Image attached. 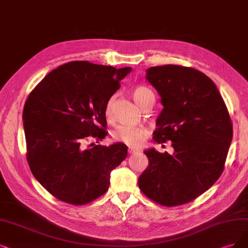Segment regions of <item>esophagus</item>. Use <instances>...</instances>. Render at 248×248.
I'll return each instance as SVG.
<instances>
[{"instance_id":"34e87169","label":"esophagus","mask_w":248,"mask_h":248,"mask_svg":"<svg viewBox=\"0 0 248 248\" xmlns=\"http://www.w3.org/2000/svg\"><path fill=\"white\" fill-rule=\"evenodd\" d=\"M129 154H134V153H137L139 152V149L138 148H134V147H129Z\"/></svg>"}]
</instances>
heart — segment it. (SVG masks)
I'll return each instance as SVG.
<instances>
[{"mask_svg": "<svg viewBox=\"0 0 248 248\" xmlns=\"http://www.w3.org/2000/svg\"><path fill=\"white\" fill-rule=\"evenodd\" d=\"M132 96L135 102L141 108L148 102L151 98H154L152 91L144 86L135 87L132 91ZM104 114L107 119H111L113 116V97L109 98L104 107ZM146 137V130L142 126H131L122 124L118 125L112 132L114 141L124 143L130 146L139 145Z\"/></svg>", "mask_w": 248, "mask_h": 248, "instance_id": "heart-1", "label": "heart"}]
</instances>
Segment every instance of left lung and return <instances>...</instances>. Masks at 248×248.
<instances>
[{"instance_id": "8db88e82", "label": "left lung", "mask_w": 248, "mask_h": 248, "mask_svg": "<svg viewBox=\"0 0 248 248\" xmlns=\"http://www.w3.org/2000/svg\"><path fill=\"white\" fill-rule=\"evenodd\" d=\"M163 109L153 140L172 142L173 154L144 151L149 166L138 179L143 193L163 206L196 199L222 175L233 125L215 82L192 67L168 64L147 70Z\"/></svg>"}]
</instances>
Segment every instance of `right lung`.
<instances>
[{
  "mask_svg": "<svg viewBox=\"0 0 248 248\" xmlns=\"http://www.w3.org/2000/svg\"><path fill=\"white\" fill-rule=\"evenodd\" d=\"M131 70L68 62L46 76L27 97L22 114L26 159L55 198L84 205L108 190L110 172L126 157V146L86 145L107 136L105 104Z\"/></svg>",
  "mask_w": 248,
  "mask_h": 248,
  "instance_id": "1",
  "label": "right lung"
}]
</instances>
